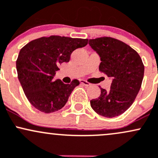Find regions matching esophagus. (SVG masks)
<instances>
[{
    "label": "esophagus",
    "instance_id": "obj_1",
    "mask_svg": "<svg viewBox=\"0 0 158 158\" xmlns=\"http://www.w3.org/2000/svg\"><path fill=\"white\" fill-rule=\"evenodd\" d=\"M81 84H83V85H84V86H90V85H91V84H89V83L87 82V81H84V80H81Z\"/></svg>",
    "mask_w": 158,
    "mask_h": 158
}]
</instances>
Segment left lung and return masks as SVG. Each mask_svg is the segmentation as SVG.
Segmentation results:
<instances>
[{"label":"left lung","mask_w":158,"mask_h":158,"mask_svg":"<svg viewBox=\"0 0 158 158\" xmlns=\"http://www.w3.org/2000/svg\"><path fill=\"white\" fill-rule=\"evenodd\" d=\"M89 45L100 56L99 70L113 80L110 89L101 88L98 98L90 105L101 116H119L131 106L140 89L144 65L135 50L112 37H100L89 41Z\"/></svg>","instance_id":"8db88e82"}]
</instances>
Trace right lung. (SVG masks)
<instances>
[{"label":"right lung","instance_id":"obj_1","mask_svg":"<svg viewBox=\"0 0 158 158\" xmlns=\"http://www.w3.org/2000/svg\"><path fill=\"white\" fill-rule=\"evenodd\" d=\"M87 44V39L51 36L32 40L21 49L16 60L18 77L33 107L45 113L64 107L79 81L65 84L53 78L58 66L69 62L72 53Z\"/></svg>","mask_w":158,"mask_h":158}]
</instances>
